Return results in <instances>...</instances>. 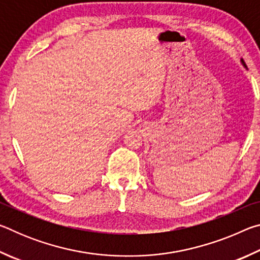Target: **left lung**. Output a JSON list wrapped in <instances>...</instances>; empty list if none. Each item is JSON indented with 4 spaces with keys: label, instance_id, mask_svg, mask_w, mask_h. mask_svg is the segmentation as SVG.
Returning <instances> with one entry per match:
<instances>
[{
    "label": "left lung",
    "instance_id": "obj_1",
    "mask_svg": "<svg viewBox=\"0 0 260 260\" xmlns=\"http://www.w3.org/2000/svg\"><path fill=\"white\" fill-rule=\"evenodd\" d=\"M241 63H242V65H243V67L246 69V65H245V63H244V60L242 59V58H241Z\"/></svg>",
    "mask_w": 260,
    "mask_h": 260
}]
</instances>
